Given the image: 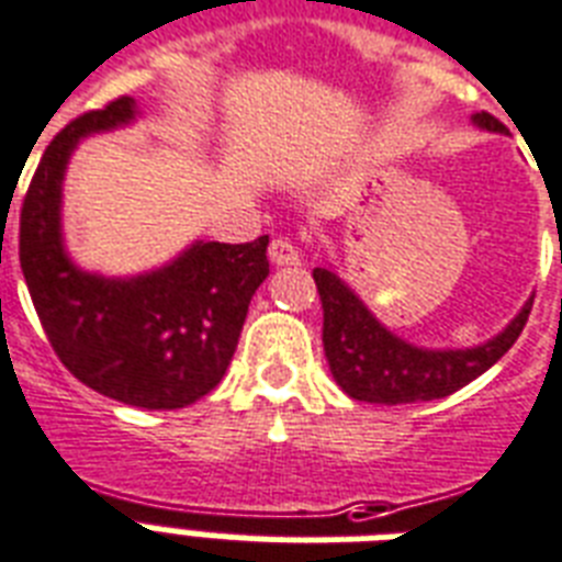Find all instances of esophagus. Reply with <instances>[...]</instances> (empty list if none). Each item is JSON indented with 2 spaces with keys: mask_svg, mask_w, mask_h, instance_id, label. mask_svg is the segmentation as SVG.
I'll return each instance as SVG.
<instances>
[{
  "mask_svg": "<svg viewBox=\"0 0 562 562\" xmlns=\"http://www.w3.org/2000/svg\"><path fill=\"white\" fill-rule=\"evenodd\" d=\"M269 260L278 263V267H293L302 260V251L295 246L290 237H276V240L269 243Z\"/></svg>",
  "mask_w": 562,
  "mask_h": 562,
  "instance_id": "esophagus-1",
  "label": "esophagus"
}]
</instances>
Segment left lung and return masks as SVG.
Masks as SVG:
<instances>
[{
	"label": "left lung",
	"mask_w": 562,
	"mask_h": 562,
	"mask_svg": "<svg viewBox=\"0 0 562 562\" xmlns=\"http://www.w3.org/2000/svg\"><path fill=\"white\" fill-rule=\"evenodd\" d=\"M475 123L486 132H504L486 111L475 116ZM313 281L319 290L322 342L330 375L342 393L369 404H413L458 393L504 358V351L519 340L533 307V302L525 304L498 337L477 349L428 351L393 337L330 269H313Z\"/></svg>",
	"instance_id": "1"
}]
</instances>
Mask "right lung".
<instances>
[{"label":"right lung","instance_id":"obj_1","mask_svg":"<svg viewBox=\"0 0 562 562\" xmlns=\"http://www.w3.org/2000/svg\"><path fill=\"white\" fill-rule=\"evenodd\" d=\"M134 116L120 95L64 125L20 207V267L58 360L95 393L146 411H178L220 384L255 290L269 276V237L195 243L132 281L87 276L60 246V181L76 143Z\"/></svg>","mask_w":562,"mask_h":562}]
</instances>
